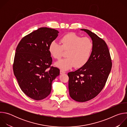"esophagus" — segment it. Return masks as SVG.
Masks as SVG:
<instances>
[{
    "mask_svg": "<svg viewBox=\"0 0 127 127\" xmlns=\"http://www.w3.org/2000/svg\"><path fill=\"white\" fill-rule=\"evenodd\" d=\"M60 74H62L66 73V72H65V71L62 70H60Z\"/></svg>",
    "mask_w": 127,
    "mask_h": 127,
    "instance_id": "esophagus-1",
    "label": "esophagus"
}]
</instances>
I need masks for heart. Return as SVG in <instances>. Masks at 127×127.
I'll use <instances>...</instances> for the list:
<instances>
[{"label":"heart","mask_w":127,"mask_h":127,"mask_svg":"<svg viewBox=\"0 0 127 127\" xmlns=\"http://www.w3.org/2000/svg\"><path fill=\"white\" fill-rule=\"evenodd\" d=\"M60 45L53 42L49 47L50 55L59 60L62 56L63 50L67 51L66 59L55 63V65L63 70H68L73 66L80 68L89 60L93 49L92 41L87 38H81L75 33L64 35L60 40Z\"/></svg>","instance_id":"obj_1"}]
</instances>
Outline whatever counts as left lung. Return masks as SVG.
<instances>
[{
	"label": "left lung",
	"mask_w": 127,
	"mask_h": 127,
	"mask_svg": "<svg viewBox=\"0 0 127 127\" xmlns=\"http://www.w3.org/2000/svg\"><path fill=\"white\" fill-rule=\"evenodd\" d=\"M91 38L93 49L87 63L68 73L70 97L78 102H85L97 96L104 86L112 69V60L104 41L86 29H80Z\"/></svg>",
	"instance_id": "left-lung-1"
}]
</instances>
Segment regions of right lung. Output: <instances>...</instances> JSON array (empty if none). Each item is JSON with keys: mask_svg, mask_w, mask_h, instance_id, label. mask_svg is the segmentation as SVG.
<instances>
[{"mask_svg": "<svg viewBox=\"0 0 127 127\" xmlns=\"http://www.w3.org/2000/svg\"><path fill=\"white\" fill-rule=\"evenodd\" d=\"M59 32L55 29L40 28L25 36L16 47L14 75L21 90L33 99L47 97L53 80L59 75L58 68L51 67L48 69L52 63L49 47Z\"/></svg>", "mask_w": 127, "mask_h": 127, "instance_id": "1", "label": "right lung"}]
</instances>
